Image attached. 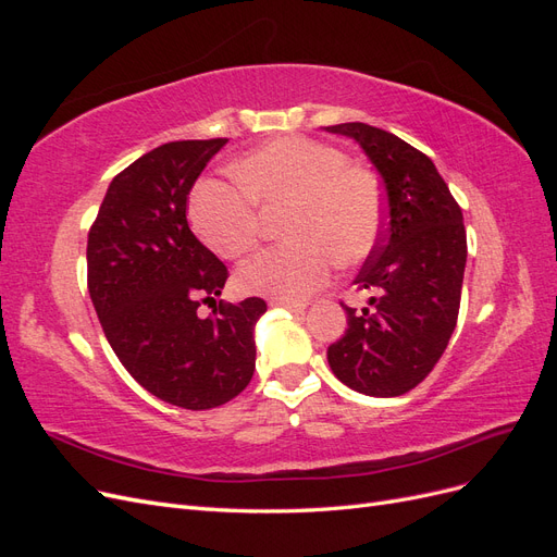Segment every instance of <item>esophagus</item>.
Returning a JSON list of instances; mask_svg holds the SVG:
<instances>
[{"instance_id": "esophagus-1", "label": "esophagus", "mask_w": 557, "mask_h": 557, "mask_svg": "<svg viewBox=\"0 0 557 557\" xmlns=\"http://www.w3.org/2000/svg\"><path fill=\"white\" fill-rule=\"evenodd\" d=\"M272 307H281V309H288L290 313H301L307 309V301H293V299H272L269 301Z\"/></svg>"}]
</instances>
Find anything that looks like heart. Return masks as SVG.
Returning <instances> with one entry per match:
<instances>
[{
	"instance_id": "1",
	"label": "heart",
	"mask_w": 557,
	"mask_h": 557,
	"mask_svg": "<svg viewBox=\"0 0 557 557\" xmlns=\"http://www.w3.org/2000/svg\"><path fill=\"white\" fill-rule=\"evenodd\" d=\"M234 185L205 181L190 201L195 232L215 256L239 262L260 244L262 213L288 209L283 244L237 276L246 293L299 301L323 285L334 262L358 264L379 244L383 197L376 178L327 144L274 139L230 164Z\"/></svg>"
}]
</instances>
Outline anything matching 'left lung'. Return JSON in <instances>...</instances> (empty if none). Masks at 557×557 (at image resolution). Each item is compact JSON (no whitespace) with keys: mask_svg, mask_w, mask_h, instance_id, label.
<instances>
[{"mask_svg":"<svg viewBox=\"0 0 557 557\" xmlns=\"http://www.w3.org/2000/svg\"><path fill=\"white\" fill-rule=\"evenodd\" d=\"M327 132L356 139L379 170L385 223L356 278L372 290L348 330L327 348L334 376L369 397H397L425 381L458 323L467 232L462 209L434 162L395 134L342 123Z\"/></svg>","mask_w":557,"mask_h":557,"instance_id":"8db88e82","label":"left lung"}]
</instances>
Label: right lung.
<instances>
[{
	"label": "right lung",
	"instance_id": "1",
	"mask_svg": "<svg viewBox=\"0 0 557 557\" xmlns=\"http://www.w3.org/2000/svg\"><path fill=\"white\" fill-rule=\"evenodd\" d=\"M227 139L170 141L117 174L88 232V290L107 339L141 387L181 409L237 397L256 369L267 301L199 304L221 295L227 267L188 225V195Z\"/></svg>",
	"mask_w": 557,
	"mask_h": 557
}]
</instances>
